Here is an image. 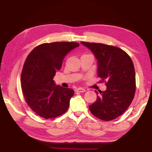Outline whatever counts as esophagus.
Segmentation results:
<instances>
[{"label":"esophagus","instance_id":"1","mask_svg":"<svg viewBox=\"0 0 152 152\" xmlns=\"http://www.w3.org/2000/svg\"><path fill=\"white\" fill-rule=\"evenodd\" d=\"M77 92H80V93H84L86 90H85L84 88H78L76 90Z\"/></svg>","mask_w":152,"mask_h":152}]
</instances>
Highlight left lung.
Returning <instances> with one entry per match:
<instances>
[{
	"label": "left lung",
	"mask_w": 152,
	"mask_h": 152,
	"mask_svg": "<svg viewBox=\"0 0 152 152\" xmlns=\"http://www.w3.org/2000/svg\"><path fill=\"white\" fill-rule=\"evenodd\" d=\"M90 49L97 60V75L107 90L97 93L96 102L89 106L91 113L110 121L127 109L136 92L134 64L128 54L115 46L103 43L81 42Z\"/></svg>",
	"instance_id": "obj_1"
}]
</instances>
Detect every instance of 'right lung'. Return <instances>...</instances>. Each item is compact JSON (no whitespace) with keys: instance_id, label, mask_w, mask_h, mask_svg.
Wrapping results in <instances>:
<instances>
[{"instance_id":"right-lung-1","label":"right lung","mask_w":152,"mask_h":152,"mask_svg":"<svg viewBox=\"0 0 152 152\" xmlns=\"http://www.w3.org/2000/svg\"><path fill=\"white\" fill-rule=\"evenodd\" d=\"M79 45L76 42L43 43L26 58L20 76L23 93L29 107L41 117L57 118L69 107L74 91L56 85L53 78L65 56Z\"/></svg>"}]
</instances>
